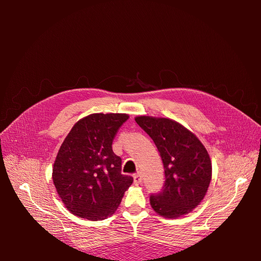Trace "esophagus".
<instances>
[{"label":"esophagus","mask_w":261,"mask_h":261,"mask_svg":"<svg viewBox=\"0 0 261 261\" xmlns=\"http://www.w3.org/2000/svg\"><path fill=\"white\" fill-rule=\"evenodd\" d=\"M141 181H143V177H141L140 173H135V174H134V183L138 185L141 184Z\"/></svg>","instance_id":"1"}]
</instances>
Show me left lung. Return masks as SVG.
<instances>
[{
  "instance_id": "8db88e82",
  "label": "left lung",
  "mask_w": 261,
  "mask_h": 261,
  "mask_svg": "<svg viewBox=\"0 0 261 261\" xmlns=\"http://www.w3.org/2000/svg\"><path fill=\"white\" fill-rule=\"evenodd\" d=\"M135 121L153 140L164 168V185L150 195V204L165 218L186 215L200 203L210 184L212 168L206 148L170 118L138 116Z\"/></svg>"
}]
</instances>
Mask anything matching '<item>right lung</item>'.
Returning <instances> with one entry per match:
<instances>
[{
    "instance_id": "add662e5",
    "label": "right lung",
    "mask_w": 261,
    "mask_h": 261,
    "mask_svg": "<svg viewBox=\"0 0 261 261\" xmlns=\"http://www.w3.org/2000/svg\"><path fill=\"white\" fill-rule=\"evenodd\" d=\"M127 114L96 113L68 133L53 165V183L73 215L92 221L115 212L133 177L121 173L122 159L112 143Z\"/></svg>"
}]
</instances>
